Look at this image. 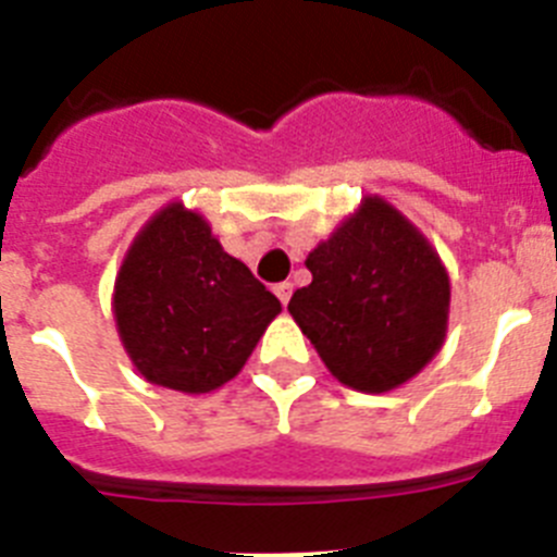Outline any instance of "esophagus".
<instances>
[{"mask_svg":"<svg viewBox=\"0 0 557 557\" xmlns=\"http://www.w3.org/2000/svg\"><path fill=\"white\" fill-rule=\"evenodd\" d=\"M273 293L278 295V301H282L284 307H287V304H289V295H293V284H289V282L275 284V287H273Z\"/></svg>","mask_w":557,"mask_h":557,"instance_id":"1","label":"esophagus"}]
</instances>
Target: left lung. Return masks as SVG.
<instances>
[{"mask_svg": "<svg viewBox=\"0 0 557 557\" xmlns=\"http://www.w3.org/2000/svg\"><path fill=\"white\" fill-rule=\"evenodd\" d=\"M309 287L289 314L329 371L362 393L405 385L435 357L449 314V275L393 206L366 198L309 253Z\"/></svg>", "mask_w": 557, "mask_h": 557, "instance_id": "left-lung-1", "label": "left lung"}]
</instances>
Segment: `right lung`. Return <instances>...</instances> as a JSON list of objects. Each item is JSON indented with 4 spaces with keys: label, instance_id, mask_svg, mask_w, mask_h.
<instances>
[{
    "label": "right lung",
    "instance_id": "right-lung-1",
    "mask_svg": "<svg viewBox=\"0 0 557 557\" xmlns=\"http://www.w3.org/2000/svg\"><path fill=\"white\" fill-rule=\"evenodd\" d=\"M278 312V298L178 203L136 236L113 295L133 366L152 385L181 393L234 379Z\"/></svg>",
    "mask_w": 557,
    "mask_h": 557
}]
</instances>
